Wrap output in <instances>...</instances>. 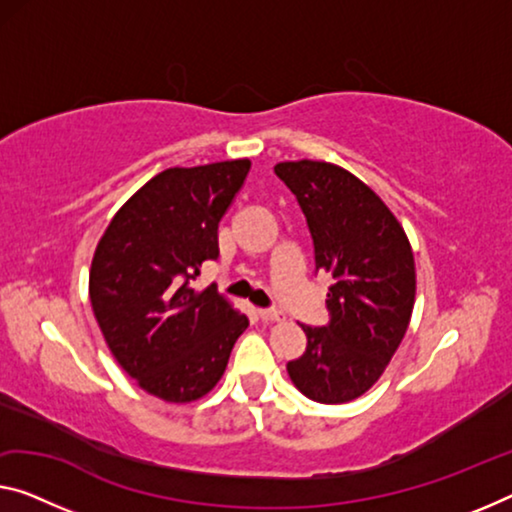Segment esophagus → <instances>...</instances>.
<instances>
[{
    "instance_id": "obj_1",
    "label": "esophagus",
    "mask_w": 512,
    "mask_h": 512,
    "mask_svg": "<svg viewBox=\"0 0 512 512\" xmlns=\"http://www.w3.org/2000/svg\"><path fill=\"white\" fill-rule=\"evenodd\" d=\"M258 318L265 320V322H279L281 320V313L279 311H272V309H258Z\"/></svg>"
}]
</instances>
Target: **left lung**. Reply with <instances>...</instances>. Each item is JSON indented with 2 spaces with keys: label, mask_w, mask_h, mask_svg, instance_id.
I'll return each mask as SVG.
<instances>
[{
  "label": "left lung",
  "mask_w": 512,
  "mask_h": 512,
  "mask_svg": "<svg viewBox=\"0 0 512 512\" xmlns=\"http://www.w3.org/2000/svg\"><path fill=\"white\" fill-rule=\"evenodd\" d=\"M306 217L316 270L332 277L329 322L302 325L306 350L290 380L322 405L350 403L380 380L410 327L416 297L412 245L396 215L364 180L322 160L274 167Z\"/></svg>",
  "instance_id": "1"
}]
</instances>
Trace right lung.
<instances>
[{
  "mask_svg": "<svg viewBox=\"0 0 512 512\" xmlns=\"http://www.w3.org/2000/svg\"><path fill=\"white\" fill-rule=\"evenodd\" d=\"M251 160L171 167L123 203L89 272L93 316L114 359L164 403L215 389L249 320L215 288H190L219 256L217 226Z\"/></svg>",
  "mask_w": 512,
  "mask_h": 512,
  "instance_id": "right-lung-1",
  "label": "right lung"
}]
</instances>
